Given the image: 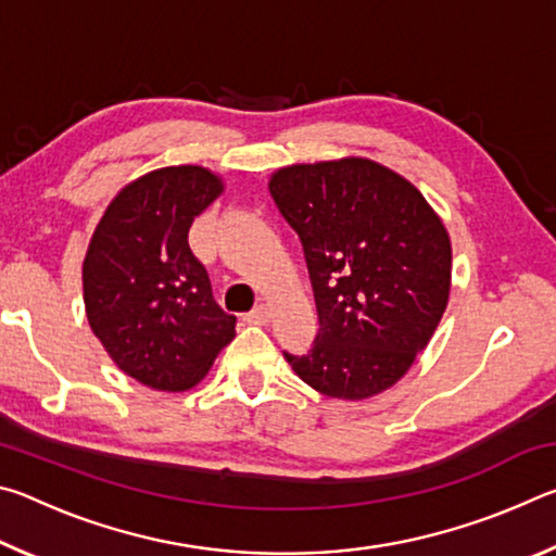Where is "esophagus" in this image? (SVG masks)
Here are the masks:
<instances>
[{
  "label": "esophagus",
  "instance_id": "obj_1",
  "mask_svg": "<svg viewBox=\"0 0 556 556\" xmlns=\"http://www.w3.org/2000/svg\"><path fill=\"white\" fill-rule=\"evenodd\" d=\"M269 316H271V308L267 306V304H260V306H255L252 308V312L244 316V321H250V324H267L269 321Z\"/></svg>",
  "mask_w": 556,
  "mask_h": 556
}]
</instances>
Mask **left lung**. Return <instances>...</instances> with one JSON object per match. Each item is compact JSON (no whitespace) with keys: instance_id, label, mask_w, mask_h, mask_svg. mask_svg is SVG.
I'll list each match as a JSON object with an SVG mask.
<instances>
[{"instance_id":"1","label":"left lung","mask_w":556,"mask_h":556,"mask_svg":"<svg viewBox=\"0 0 556 556\" xmlns=\"http://www.w3.org/2000/svg\"><path fill=\"white\" fill-rule=\"evenodd\" d=\"M269 193L299 235L318 314L312 348L287 363L328 397L388 390L446 308V228L417 188L368 159L279 168Z\"/></svg>"}]
</instances>
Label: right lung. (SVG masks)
Wrapping results in <instances>:
<instances>
[{"label": "right lung", "mask_w": 556, "mask_h": 556, "mask_svg": "<svg viewBox=\"0 0 556 556\" xmlns=\"http://www.w3.org/2000/svg\"><path fill=\"white\" fill-rule=\"evenodd\" d=\"M203 166H166L129 184L92 235L83 291L92 333L122 372L154 390H188L235 336L208 271L188 244L193 220L218 199Z\"/></svg>", "instance_id": "add662e5"}]
</instances>
